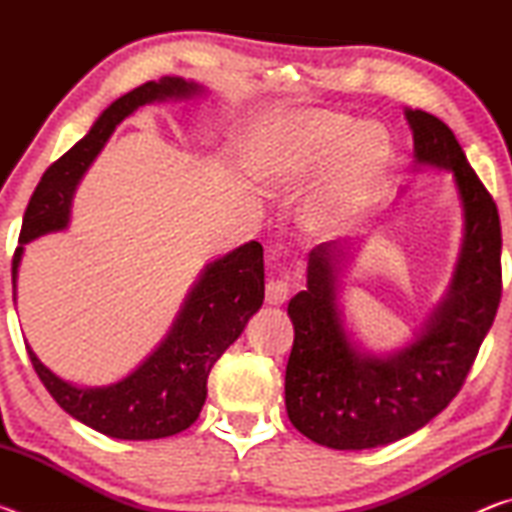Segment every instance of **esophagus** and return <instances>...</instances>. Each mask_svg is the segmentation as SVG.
<instances>
[{"label":"esophagus","instance_id":"esophagus-1","mask_svg":"<svg viewBox=\"0 0 512 512\" xmlns=\"http://www.w3.org/2000/svg\"><path fill=\"white\" fill-rule=\"evenodd\" d=\"M289 293H291V289L284 280H271L266 284V302H268V305H273V307L284 305V302H287V298H289Z\"/></svg>","mask_w":512,"mask_h":512}]
</instances>
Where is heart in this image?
Listing matches in <instances>:
<instances>
[{
    "mask_svg": "<svg viewBox=\"0 0 512 512\" xmlns=\"http://www.w3.org/2000/svg\"><path fill=\"white\" fill-rule=\"evenodd\" d=\"M341 157L336 176L307 205L305 223L329 235L366 201L391 160V140L377 124H361L339 112H305L284 128L257 133L246 144V167L268 187L298 189L323 176Z\"/></svg>",
    "mask_w": 512,
    "mask_h": 512,
    "instance_id": "1",
    "label": "heart"
}]
</instances>
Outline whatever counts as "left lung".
<instances>
[{
  "mask_svg": "<svg viewBox=\"0 0 512 512\" xmlns=\"http://www.w3.org/2000/svg\"><path fill=\"white\" fill-rule=\"evenodd\" d=\"M415 162L454 173L463 205V246L445 300L406 348L375 357L350 339L339 275L350 244L325 241L309 253L307 289L289 302L296 329L284 377L293 427L332 449H370L411 436L447 409L492 327L501 300L497 205L445 121L404 110Z\"/></svg>",
  "mask_w": 512,
  "mask_h": 512,
  "instance_id": "1",
  "label": "left lung"
}]
</instances>
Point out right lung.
I'll return each instance as SVG.
<instances>
[{"label":"right lung","instance_id":"obj_1","mask_svg":"<svg viewBox=\"0 0 512 512\" xmlns=\"http://www.w3.org/2000/svg\"><path fill=\"white\" fill-rule=\"evenodd\" d=\"M203 92V85L180 76H162L160 81L144 83L112 101L94 121L90 133L51 164L24 212L20 246L13 255V300L24 244L67 228L76 185L121 121L146 103L192 99ZM262 302L264 250L257 241H248L205 266L173 320L167 339L140 368L117 384L74 386L54 375L29 345L27 352L49 395L72 418L119 440L167 438L196 422L205 404L212 366L239 339Z\"/></svg>","mask_w":512,"mask_h":512}]
</instances>
